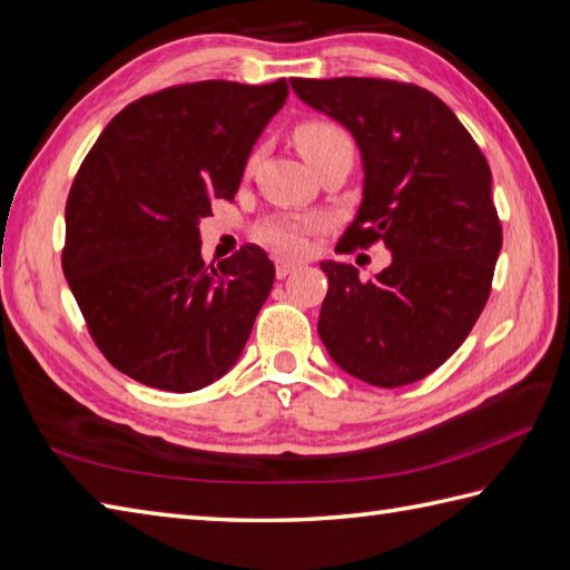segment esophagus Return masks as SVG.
Instances as JSON below:
<instances>
[{"instance_id":"34e87169","label":"esophagus","mask_w":570,"mask_h":570,"mask_svg":"<svg viewBox=\"0 0 570 570\" xmlns=\"http://www.w3.org/2000/svg\"><path fill=\"white\" fill-rule=\"evenodd\" d=\"M298 267L296 262H288V259H276V276H279V279H284V276H288L291 272H294Z\"/></svg>"}]
</instances>
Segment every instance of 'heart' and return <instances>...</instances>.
Wrapping results in <instances>:
<instances>
[{
  "label": "heart",
  "mask_w": 570,
  "mask_h": 570,
  "mask_svg": "<svg viewBox=\"0 0 570 570\" xmlns=\"http://www.w3.org/2000/svg\"><path fill=\"white\" fill-rule=\"evenodd\" d=\"M296 148L306 157L308 165L315 167L323 163L327 155L340 150H352V140L347 130L333 121H306L296 128L294 134ZM315 228L313 218H294V216H276L264 220L257 228V240L269 245L282 255H301L306 249V235Z\"/></svg>",
  "instance_id": "1"
}]
</instances>
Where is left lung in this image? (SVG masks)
<instances>
[{
    "label": "left lung",
    "mask_w": 570,
    "mask_h": 570,
    "mask_svg": "<svg viewBox=\"0 0 570 570\" xmlns=\"http://www.w3.org/2000/svg\"><path fill=\"white\" fill-rule=\"evenodd\" d=\"M291 87L360 145L364 196L337 249L381 240L393 253L368 282L352 264H321L317 335L342 372L372 386L425 379L461 347L491 296L502 247L491 167L454 111L417 85L294 77Z\"/></svg>",
    "instance_id": "left-lung-1"
}]
</instances>
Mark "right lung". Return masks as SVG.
Wrapping results in <instances>:
<instances>
[{
    "label": "right lung",
    "mask_w": 570,
    "mask_h": 570,
    "mask_svg": "<svg viewBox=\"0 0 570 570\" xmlns=\"http://www.w3.org/2000/svg\"><path fill=\"white\" fill-rule=\"evenodd\" d=\"M286 79L177 85L128 104L91 145L65 206L62 272L118 372L198 391L243 354L274 284L257 245L202 259L198 220L233 196Z\"/></svg>",
    "instance_id": "1"
}]
</instances>
